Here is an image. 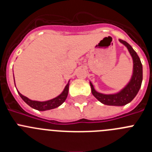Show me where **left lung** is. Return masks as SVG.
Returning a JSON list of instances; mask_svg holds the SVG:
<instances>
[{"label": "left lung", "mask_w": 152, "mask_h": 152, "mask_svg": "<svg viewBox=\"0 0 152 152\" xmlns=\"http://www.w3.org/2000/svg\"><path fill=\"white\" fill-rule=\"evenodd\" d=\"M125 46L127 47L133 60V73L128 84L119 92L114 94H103L94 89L92 83L90 82L92 94L100 102L109 106H124L130 103L136 96L142 82V64L139 56L132 47L126 41L119 39Z\"/></svg>", "instance_id": "obj_1"}]
</instances>
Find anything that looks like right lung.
<instances>
[{
    "instance_id": "1",
    "label": "right lung",
    "mask_w": 152,
    "mask_h": 152,
    "mask_svg": "<svg viewBox=\"0 0 152 152\" xmlns=\"http://www.w3.org/2000/svg\"><path fill=\"white\" fill-rule=\"evenodd\" d=\"M13 79H14V76H13ZM68 88H69V83H68L65 88H64V91H62L61 94L58 95L56 97L53 98L52 100H47V101H36V100H29V98H27L26 96H23L20 94V93L18 92L19 95L20 96V97L22 98L23 100L26 103H27L29 107H31L32 108L35 109V110H37L39 111H45V110H52V109H55L56 107H59L60 105H61L65 100H66L67 96H68Z\"/></svg>"
}]
</instances>
